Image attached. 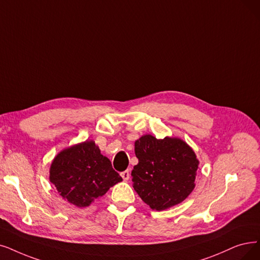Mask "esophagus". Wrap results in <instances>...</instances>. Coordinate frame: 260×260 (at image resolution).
<instances>
[{
	"instance_id": "obj_1",
	"label": "esophagus",
	"mask_w": 260,
	"mask_h": 260,
	"mask_svg": "<svg viewBox=\"0 0 260 260\" xmlns=\"http://www.w3.org/2000/svg\"><path fill=\"white\" fill-rule=\"evenodd\" d=\"M120 176H121L122 179H123L124 181L129 180V178H130V172H129V170L124 171V172H121V173H120Z\"/></svg>"
}]
</instances>
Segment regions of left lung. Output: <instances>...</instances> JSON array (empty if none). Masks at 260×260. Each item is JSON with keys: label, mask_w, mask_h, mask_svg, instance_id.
Returning a JSON list of instances; mask_svg holds the SVG:
<instances>
[{"label": "left lung", "mask_w": 260, "mask_h": 260, "mask_svg": "<svg viewBox=\"0 0 260 260\" xmlns=\"http://www.w3.org/2000/svg\"><path fill=\"white\" fill-rule=\"evenodd\" d=\"M134 152L139 163L131 173L133 188L152 210L178 205L194 190L200 161L183 140L145 134L134 143Z\"/></svg>", "instance_id": "left-lung-1"}]
</instances>
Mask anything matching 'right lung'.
<instances>
[{
    "label": "right lung",
    "instance_id": "right-lung-1",
    "mask_svg": "<svg viewBox=\"0 0 260 260\" xmlns=\"http://www.w3.org/2000/svg\"><path fill=\"white\" fill-rule=\"evenodd\" d=\"M50 182L58 194L77 207H87L122 181L111 161L94 141H85L59 151L50 166Z\"/></svg>",
    "mask_w": 260,
    "mask_h": 260
}]
</instances>
